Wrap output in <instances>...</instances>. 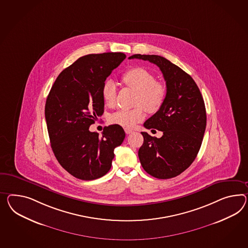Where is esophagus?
I'll return each mask as SVG.
<instances>
[{"label": "esophagus", "instance_id": "esophagus-1", "mask_svg": "<svg viewBox=\"0 0 248 248\" xmlns=\"http://www.w3.org/2000/svg\"><path fill=\"white\" fill-rule=\"evenodd\" d=\"M125 132H126V134H131L133 132V130L130 129V128H125Z\"/></svg>", "mask_w": 248, "mask_h": 248}]
</instances>
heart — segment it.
Segmentation results:
<instances>
[{
  "label": "heart",
  "instance_id": "b5f03b06",
  "mask_svg": "<svg viewBox=\"0 0 248 248\" xmlns=\"http://www.w3.org/2000/svg\"><path fill=\"white\" fill-rule=\"evenodd\" d=\"M122 81L127 86L138 91L136 96V108H121L110 115V123L123 127H132L145 117V109L148 112L157 111L165 101L166 87L162 82L156 81L152 73L141 68L134 67L124 73ZM102 98L108 106H113L116 102L117 89L112 81L104 83L102 91Z\"/></svg>",
  "mask_w": 248,
  "mask_h": 248
}]
</instances>
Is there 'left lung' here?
<instances>
[{
  "mask_svg": "<svg viewBox=\"0 0 248 248\" xmlns=\"http://www.w3.org/2000/svg\"><path fill=\"white\" fill-rule=\"evenodd\" d=\"M128 58L156 64L166 82L164 103L144 123L146 128H156L163 136L157 139L141 132L140 163L154 177H175L192 164L202 146L207 123L203 98L191 76L165 57L137 54Z\"/></svg>",
  "mask_w": 248,
  "mask_h": 248,
  "instance_id": "8db88e82",
  "label": "left lung"
}]
</instances>
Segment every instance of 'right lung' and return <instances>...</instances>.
<instances>
[{"instance_id":"obj_1","label":"right lung","mask_w":248,"mask_h":248,"mask_svg":"<svg viewBox=\"0 0 248 248\" xmlns=\"http://www.w3.org/2000/svg\"><path fill=\"white\" fill-rule=\"evenodd\" d=\"M125 58L123 53L78 58L60 73L46 98L45 117L52 150L76 178L91 181L105 175L115 148L125 139L124 129L115 124L104 127L102 136L89 130L104 112V82Z\"/></svg>"}]
</instances>
